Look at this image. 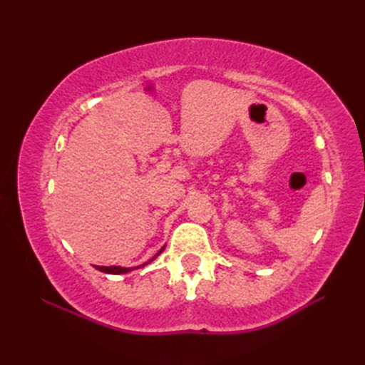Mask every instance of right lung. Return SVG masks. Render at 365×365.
I'll return each instance as SVG.
<instances>
[{
    "label": "right lung",
    "instance_id": "obj_1",
    "mask_svg": "<svg viewBox=\"0 0 365 365\" xmlns=\"http://www.w3.org/2000/svg\"><path fill=\"white\" fill-rule=\"evenodd\" d=\"M163 250H165V247H161V250L157 254H155L149 262H145V263H143V265H139V267H131V268H125V267H96V268L98 271H103V273H108V274H125V273H130V271H133V269H138V268H141V267L149 265L150 262H153L155 259L158 257V255L163 252Z\"/></svg>",
    "mask_w": 365,
    "mask_h": 365
}]
</instances>
